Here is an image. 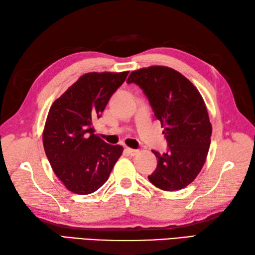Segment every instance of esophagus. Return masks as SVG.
Here are the masks:
<instances>
[{
  "label": "esophagus",
  "instance_id": "1",
  "mask_svg": "<svg viewBox=\"0 0 255 255\" xmlns=\"http://www.w3.org/2000/svg\"><path fill=\"white\" fill-rule=\"evenodd\" d=\"M127 152L131 155V156H135V155H137L139 153L138 149H134V148H129V147H127Z\"/></svg>",
  "mask_w": 255,
  "mask_h": 255
}]
</instances>
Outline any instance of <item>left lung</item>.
<instances>
[{"mask_svg":"<svg viewBox=\"0 0 255 255\" xmlns=\"http://www.w3.org/2000/svg\"><path fill=\"white\" fill-rule=\"evenodd\" d=\"M142 88L168 142V152L157 158L148 180L157 188L174 191L185 188L198 176L210 146L212 132L206 103L198 89L173 68L150 66L134 70L128 84Z\"/></svg>","mask_w":255,"mask_h":255,"instance_id":"left-lung-1","label":"left lung"}]
</instances>
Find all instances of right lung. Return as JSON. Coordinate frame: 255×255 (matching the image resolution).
Returning <instances> with one entry per match:
<instances>
[{
  "label": "right lung",
  "mask_w": 255,
  "mask_h": 255,
  "mask_svg": "<svg viewBox=\"0 0 255 255\" xmlns=\"http://www.w3.org/2000/svg\"><path fill=\"white\" fill-rule=\"evenodd\" d=\"M128 71L88 72L51 105L43 131L46 156L57 177L71 193H95L108 180L123 152L95 133L109 99L127 79Z\"/></svg>",
  "instance_id": "right-lung-1"
}]
</instances>
